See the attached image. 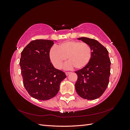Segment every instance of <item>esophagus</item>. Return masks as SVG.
Here are the masks:
<instances>
[{"label": "esophagus", "instance_id": "esophagus-1", "mask_svg": "<svg viewBox=\"0 0 130 130\" xmlns=\"http://www.w3.org/2000/svg\"><path fill=\"white\" fill-rule=\"evenodd\" d=\"M69 74H70V72H66V75L67 76H68Z\"/></svg>", "mask_w": 130, "mask_h": 130}]
</instances>
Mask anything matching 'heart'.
Segmentation results:
<instances>
[{
    "label": "heart",
    "instance_id": "obj_1",
    "mask_svg": "<svg viewBox=\"0 0 130 130\" xmlns=\"http://www.w3.org/2000/svg\"><path fill=\"white\" fill-rule=\"evenodd\" d=\"M51 62L57 69L62 68L67 58V68L76 69L84 68L92 57V49L86 42L67 41L61 43L57 47L53 46L49 51Z\"/></svg>",
    "mask_w": 130,
    "mask_h": 130
}]
</instances>
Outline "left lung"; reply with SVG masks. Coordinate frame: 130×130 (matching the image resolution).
<instances>
[{
    "mask_svg": "<svg viewBox=\"0 0 130 130\" xmlns=\"http://www.w3.org/2000/svg\"><path fill=\"white\" fill-rule=\"evenodd\" d=\"M92 49V57L84 68L75 72L77 80L75 86L78 95L85 99L95 100L100 97L109 83L111 61L108 52L94 39L80 37Z\"/></svg>",
    "mask_w": 130,
    "mask_h": 130,
    "instance_id": "left-lung-1",
    "label": "left lung"
}]
</instances>
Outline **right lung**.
Returning <instances> with one entry per match:
<instances>
[{
    "instance_id": "1",
    "label": "right lung",
    "mask_w": 130,
    "mask_h": 130,
    "mask_svg": "<svg viewBox=\"0 0 130 130\" xmlns=\"http://www.w3.org/2000/svg\"><path fill=\"white\" fill-rule=\"evenodd\" d=\"M54 43L50 40H34L21 53L19 64L23 85L29 95L39 100L55 96L66 77L65 73L55 68L50 62L49 51Z\"/></svg>"
}]
</instances>
